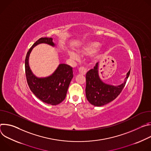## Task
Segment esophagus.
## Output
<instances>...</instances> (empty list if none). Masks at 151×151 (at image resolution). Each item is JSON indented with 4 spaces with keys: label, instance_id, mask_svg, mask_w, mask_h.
Returning <instances> with one entry per match:
<instances>
[{
    "label": "esophagus",
    "instance_id": "1",
    "mask_svg": "<svg viewBox=\"0 0 151 151\" xmlns=\"http://www.w3.org/2000/svg\"><path fill=\"white\" fill-rule=\"evenodd\" d=\"M79 73L81 75H85L86 74V73H87V69H86V68L83 66H81L79 68Z\"/></svg>",
    "mask_w": 151,
    "mask_h": 151
}]
</instances>
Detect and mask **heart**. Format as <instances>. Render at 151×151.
Returning <instances> with one entry per match:
<instances>
[{
    "mask_svg": "<svg viewBox=\"0 0 151 151\" xmlns=\"http://www.w3.org/2000/svg\"><path fill=\"white\" fill-rule=\"evenodd\" d=\"M100 44L97 42L87 43L80 50L79 53L83 56H89L93 55L96 51V56H99L102 52L101 48H98L100 47ZM69 54L70 57L73 60H78L79 58L78 55L74 52H70Z\"/></svg>",
    "mask_w": 151,
    "mask_h": 151,
    "instance_id": "obj_1",
    "label": "heart"
}]
</instances>
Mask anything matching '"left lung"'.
<instances>
[{"mask_svg": "<svg viewBox=\"0 0 151 151\" xmlns=\"http://www.w3.org/2000/svg\"><path fill=\"white\" fill-rule=\"evenodd\" d=\"M99 63L94 69L90 70L86 74L85 94L88 101L96 106H101L115 99L125 87L130 70L128 72L124 82L117 86L104 83L99 77Z\"/></svg>", "mask_w": 151, "mask_h": 151, "instance_id": "left-lung-1", "label": "left lung"}]
</instances>
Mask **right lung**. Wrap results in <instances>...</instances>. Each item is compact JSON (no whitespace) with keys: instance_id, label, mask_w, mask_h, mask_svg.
<instances>
[{"instance_id":"right-lung-1","label":"right lung","mask_w":151,"mask_h":151,"mask_svg":"<svg viewBox=\"0 0 151 151\" xmlns=\"http://www.w3.org/2000/svg\"><path fill=\"white\" fill-rule=\"evenodd\" d=\"M40 44L55 46L52 37H41L29 49L25 60L27 82L30 90L41 101L51 105H57L65 99L69 84L73 77L72 68L66 64H60L55 72L45 78H37L32 73L29 58L33 48Z\"/></svg>"}]
</instances>
